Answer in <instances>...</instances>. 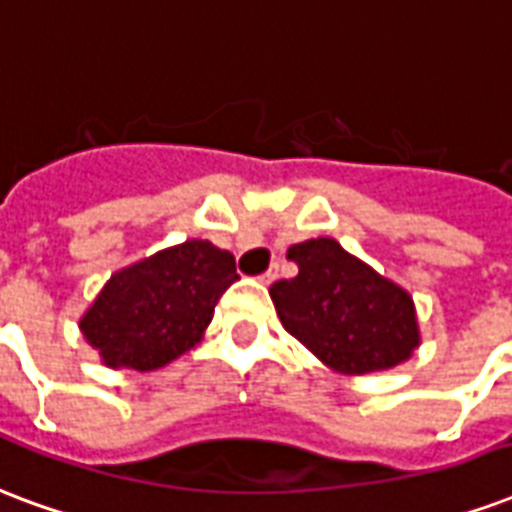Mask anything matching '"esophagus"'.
<instances>
[{
    "label": "esophagus",
    "instance_id": "34e87169",
    "mask_svg": "<svg viewBox=\"0 0 512 512\" xmlns=\"http://www.w3.org/2000/svg\"><path fill=\"white\" fill-rule=\"evenodd\" d=\"M275 278H278V270H275V267H272V270H267V272H264V275H261V283H267V286H270V283H272V280H275Z\"/></svg>",
    "mask_w": 512,
    "mask_h": 512
}]
</instances>
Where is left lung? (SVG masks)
Wrapping results in <instances>:
<instances>
[{
	"label": "left lung",
	"instance_id": "obj_1",
	"mask_svg": "<svg viewBox=\"0 0 512 512\" xmlns=\"http://www.w3.org/2000/svg\"><path fill=\"white\" fill-rule=\"evenodd\" d=\"M299 267L270 288L288 334L340 372L397 367L418 345L416 307L407 291L380 278L329 237L288 248Z\"/></svg>",
	"mask_w": 512,
	"mask_h": 512
}]
</instances>
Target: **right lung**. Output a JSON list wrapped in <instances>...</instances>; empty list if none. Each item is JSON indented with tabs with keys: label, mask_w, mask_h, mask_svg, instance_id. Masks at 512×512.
Returning a JSON list of instances; mask_svg holds the SVG:
<instances>
[{
	"label": "right lung",
	"mask_w": 512,
	"mask_h": 512,
	"mask_svg": "<svg viewBox=\"0 0 512 512\" xmlns=\"http://www.w3.org/2000/svg\"><path fill=\"white\" fill-rule=\"evenodd\" d=\"M237 275L234 256L188 240L115 272L80 321L107 367H164L197 343Z\"/></svg>",
	"instance_id": "right-lung-1"
}]
</instances>
